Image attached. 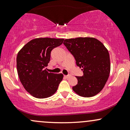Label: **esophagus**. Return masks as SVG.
I'll use <instances>...</instances> for the list:
<instances>
[{"instance_id":"esophagus-1","label":"esophagus","mask_w":130,"mask_h":130,"mask_svg":"<svg viewBox=\"0 0 130 130\" xmlns=\"http://www.w3.org/2000/svg\"><path fill=\"white\" fill-rule=\"evenodd\" d=\"M64 76L66 77V78H68V77H70V74H68V75H65Z\"/></svg>"}]
</instances>
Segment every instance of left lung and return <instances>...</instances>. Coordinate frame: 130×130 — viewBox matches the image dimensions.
Returning a JSON list of instances; mask_svg holds the SVG:
<instances>
[{
  "label": "left lung",
  "instance_id": "left-lung-1",
  "mask_svg": "<svg viewBox=\"0 0 130 130\" xmlns=\"http://www.w3.org/2000/svg\"><path fill=\"white\" fill-rule=\"evenodd\" d=\"M63 44L83 71L82 76H76L77 84L73 90L84 97L95 96L103 89L110 73L108 50L101 41L90 37L66 39Z\"/></svg>",
  "mask_w": 130,
  "mask_h": 130
}]
</instances>
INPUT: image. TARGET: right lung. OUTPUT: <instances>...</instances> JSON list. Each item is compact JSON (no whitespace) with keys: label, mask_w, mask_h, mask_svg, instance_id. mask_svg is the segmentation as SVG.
I'll return each instance as SVG.
<instances>
[{"label":"right lung","mask_w":130,"mask_h":130,"mask_svg":"<svg viewBox=\"0 0 130 130\" xmlns=\"http://www.w3.org/2000/svg\"><path fill=\"white\" fill-rule=\"evenodd\" d=\"M63 40L35 38L27 43L18 54L16 65L19 79L34 97L47 98L57 90L63 74L48 73L45 68L50 61L52 50L61 45Z\"/></svg>","instance_id":"add662e5"}]
</instances>
